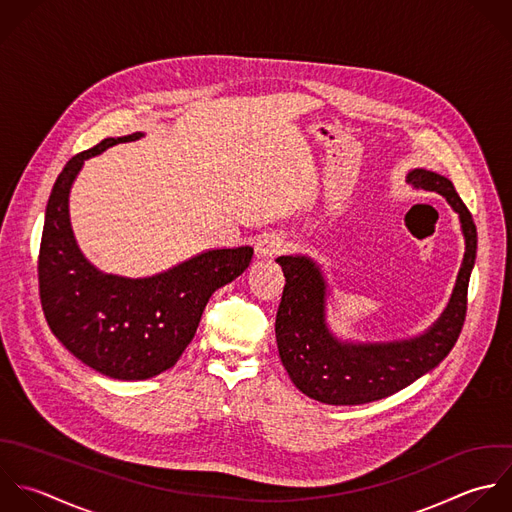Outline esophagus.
<instances>
[{"label":"esophagus","mask_w":512,"mask_h":512,"mask_svg":"<svg viewBox=\"0 0 512 512\" xmlns=\"http://www.w3.org/2000/svg\"><path fill=\"white\" fill-rule=\"evenodd\" d=\"M283 247H285V239L281 235L265 233L255 245V255L257 259H273L283 251Z\"/></svg>","instance_id":"obj_1"}]
</instances>
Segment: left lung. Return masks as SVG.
Wrapping results in <instances>:
<instances>
[{
    "label": "left lung",
    "mask_w": 512,
    "mask_h": 512,
    "mask_svg": "<svg viewBox=\"0 0 512 512\" xmlns=\"http://www.w3.org/2000/svg\"><path fill=\"white\" fill-rule=\"evenodd\" d=\"M415 189L443 195L459 215L465 257L453 295L441 317L421 335L399 341H343L327 323L329 285L321 267L307 255H283L285 275L275 337L281 363L293 385L325 405H365L385 399L433 371L455 347L465 315L467 289L477 257V227L455 185L427 169H413Z\"/></svg>",
    "instance_id": "1"
}]
</instances>
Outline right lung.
Returning a JSON list of instances; mask_svg holds the SVG:
<instances>
[{"label":"right lung","instance_id":"1","mask_svg":"<svg viewBox=\"0 0 512 512\" xmlns=\"http://www.w3.org/2000/svg\"><path fill=\"white\" fill-rule=\"evenodd\" d=\"M107 137L71 157L45 209L37 277L43 315L61 345L93 371L143 381L171 369L199 327L209 297L237 279L253 247L209 249L151 277L99 271L79 249L69 221V191L89 157L141 139Z\"/></svg>","mask_w":512,"mask_h":512}]
</instances>
